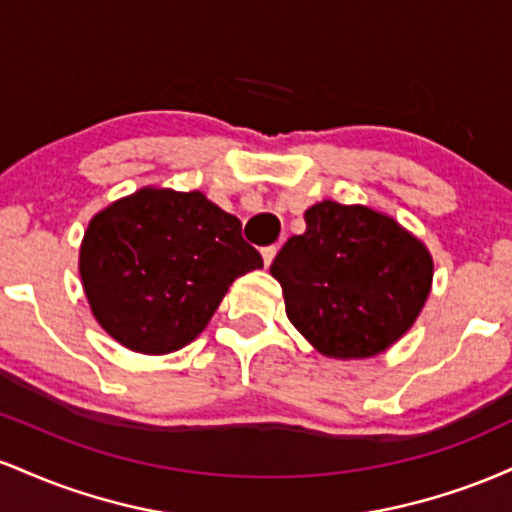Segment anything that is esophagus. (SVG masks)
<instances>
[{
    "label": "esophagus",
    "instance_id": "1",
    "mask_svg": "<svg viewBox=\"0 0 512 512\" xmlns=\"http://www.w3.org/2000/svg\"><path fill=\"white\" fill-rule=\"evenodd\" d=\"M276 250H279L276 245H267V248H262V260H264V264H267V267L272 264V260L276 257Z\"/></svg>",
    "mask_w": 512,
    "mask_h": 512
}]
</instances>
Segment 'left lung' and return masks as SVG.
I'll list each match as a JSON object with an SVG mask.
<instances>
[{
  "label": "left lung",
  "instance_id": "left-lung-1",
  "mask_svg": "<svg viewBox=\"0 0 512 512\" xmlns=\"http://www.w3.org/2000/svg\"><path fill=\"white\" fill-rule=\"evenodd\" d=\"M269 272L286 315L322 354L366 358L414 325L433 279L424 245L368 207L320 202L305 233L286 240Z\"/></svg>",
  "mask_w": 512,
  "mask_h": 512
}]
</instances>
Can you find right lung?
Returning <instances> with one entry per match:
<instances>
[{
    "label": "right lung",
    "mask_w": 512,
    "mask_h": 512,
    "mask_svg": "<svg viewBox=\"0 0 512 512\" xmlns=\"http://www.w3.org/2000/svg\"><path fill=\"white\" fill-rule=\"evenodd\" d=\"M260 267L236 216L202 192L151 187L93 216L79 260L96 320L142 354L190 344L228 286Z\"/></svg>",
    "instance_id": "obj_1"
}]
</instances>
